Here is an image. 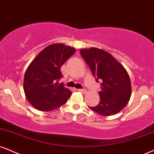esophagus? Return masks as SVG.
<instances>
[{
    "instance_id": "34e87169",
    "label": "esophagus",
    "mask_w": 154,
    "mask_h": 154,
    "mask_svg": "<svg viewBox=\"0 0 154 154\" xmlns=\"http://www.w3.org/2000/svg\"><path fill=\"white\" fill-rule=\"evenodd\" d=\"M78 91L82 92V93H86L87 90L85 89H78Z\"/></svg>"
}]
</instances>
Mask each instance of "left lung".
Instances as JSON below:
<instances>
[{
  "instance_id": "obj_1",
  "label": "left lung",
  "mask_w": 154,
  "mask_h": 154,
  "mask_svg": "<svg viewBox=\"0 0 154 154\" xmlns=\"http://www.w3.org/2000/svg\"><path fill=\"white\" fill-rule=\"evenodd\" d=\"M80 54L101 88L99 104L89 107L104 116L119 112L128 104L131 95V79L126 69L105 50L92 47L81 49Z\"/></svg>"
}]
</instances>
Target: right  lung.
<instances>
[{
	"label": "right lung",
	"instance_id": "right-lung-1",
	"mask_svg": "<svg viewBox=\"0 0 154 154\" xmlns=\"http://www.w3.org/2000/svg\"><path fill=\"white\" fill-rule=\"evenodd\" d=\"M75 52L63 44H54L42 50L28 66L24 75L23 90L28 101L37 110L51 111L65 104L72 95L59 80L61 67Z\"/></svg>",
	"mask_w": 154,
	"mask_h": 154
}]
</instances>
